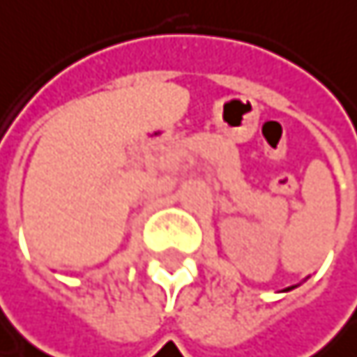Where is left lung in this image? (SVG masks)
I'll return each instance as SVG.
<instances>
[{"label": "left lung", "mask_w": 357, "mask_h": 357, "mask_svg": "<svg viewBox=\"0 0 357 357\" xmlns=\"http://www.w3.org/2000/svg\"><path fill=\"white\" fill-rule=\"evenodd\" d=\"M286 290H292V288H286Z\"/></svg>", "instance_id": "obj_1"}]
</instances>
